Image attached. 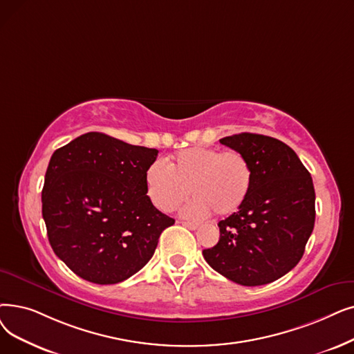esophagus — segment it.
Instances as JSON below:
<instances>
[{
	"instance_id": "esophagus-1",
	"label": "esophagus",
	"mask_w": 354,
	"mask_h": 354,
	"mask_svg": "<svg viewBox=\"0 0 354 354\" xmlns=\"http://www.w3.org/2000/svg\"><path fill=\"white\" fill-rule=\"evenodd\" d=\"M182 225H185V227H188L189 230H196L198 227H199V224L198 223H191V221H179Z\"/></svg>"
}]
</instances>
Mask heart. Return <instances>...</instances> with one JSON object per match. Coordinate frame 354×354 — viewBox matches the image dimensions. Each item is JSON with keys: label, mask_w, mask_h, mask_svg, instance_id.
Returning a JSON list of instances; mask_svg holds the SVG:
<instances>
[{"label": "heart", "mask_w": 354, "mask_h": 354, "mask_svg": "<svg viewBox=\"0 0 354 354\" xmlns=\"http://www.w3.org/2000/svg\"><path fill=\"white\" fill-rule=\"evenodd\" d=\"M147 194L156 208L169 212L192 194L195 198L183 212L205 217L236 212L248 198L253 169L241 151L212 147H189L175 158L151 163L146 172Z\"/></svg>", "instance_id": "heart-1"}]
</instances>
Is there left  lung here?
<instances>
[{
	"mask_svg": "<svg viewBox=\"0 0 354 354\" xmlns=\"http://www.w3.org/2000/svg\"><path fill=\"white\" fill-rule=\"evenodd\" d=\"M220 143L249 159L253 183L239 211L218 223L220 240L203 250L204 259L236 283H270L298 265L313 233V178L297 153L273 137L240 133Z\"/></svg>",
	"mask_w": 354,
	"mask_h": 354,
	"instance_id": "8db88e82",
	"label": "left lung"
}]
</instances>
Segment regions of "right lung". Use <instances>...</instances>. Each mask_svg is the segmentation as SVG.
I'll return each mask as SVG.
<instances>
[{
  "label": "right lung",
  "mask_w": 354,
  "mask_h": 354,
  "mask_svg": "<svg viewBox=\"0 0 354 354\" xmlns=\"http://www.w3.org/2000/svg\"><path fill=\"white\" fill-rule=\"evenodd\" d=\"M158 153L91 131L52 155L43 220L53 252L82 279L98 285L129 279L175 223L146 195V172Z\"/></svg>",
  "instance_id": "1"
}]
</instances>
